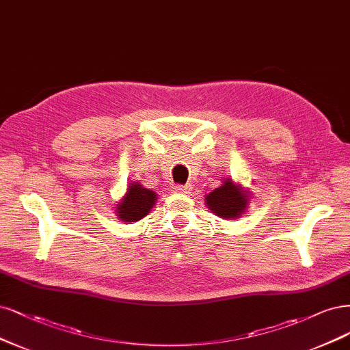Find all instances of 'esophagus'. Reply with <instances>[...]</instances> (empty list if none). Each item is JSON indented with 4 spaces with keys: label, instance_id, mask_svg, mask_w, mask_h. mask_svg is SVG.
Instances as JSON below:
<instances>
[{
    "label": "esophagus",
    "instance_id": "34e87169",
    "mask_svg": "<svg viewBox=\"0 0 350 350\" xmlns=\"http://www.w3.org/2000/svg\"><path fill=\"white\" fill-rule=\"evenodd\" d=\"M191 189L189 185H180V184H175L172 185V191L176 192V194H187V192Z\"/></svg>",
    "mask_w": 350,
    "mask_h": 350
}]
</instances>
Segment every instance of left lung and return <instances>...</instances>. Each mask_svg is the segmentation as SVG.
Returning <instances> with one entry per match:
<instances>
[{
  "instance_id": "obj_1",
  "label": "left lung",
  "mask_w": 350,
  "mask_h": 350,
  "mask_svg": "<svg viewBox=\"0 0 350 350\" xmlns=\"http://www.w3.org/2000/svg\"><path fill=\"white\" fill-rule=\"evenodd\" d=\"M207 207L215 215L224 219H236L247 207L246 192L232 183V179L224 180L220 188H215L206 197Z\"/></svg>"
}]
</instances>
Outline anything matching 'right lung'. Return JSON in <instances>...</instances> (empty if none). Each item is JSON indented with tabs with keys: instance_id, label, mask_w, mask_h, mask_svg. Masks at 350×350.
<instances>
[{
	"instance_id": "obj_1",
	"label": "right lung",
	"mask_w": 350,
	"mask_h": 350,
	"mask_svg": "<svg viewBox=\"0 0 350 350\" xmlns=\"http://www.w3.org/2000/svg\"><path fill=\"white\" fill-rule=\"evenodd\" d=\"M156 202L153 191L143 188L139 183L130 184L123 201L117 204L118 219L126 223L139 221L146 215Z\"/></svg>"
}]
</instances>
